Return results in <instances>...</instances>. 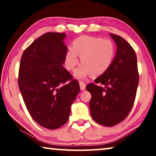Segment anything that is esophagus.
<instances>
[{"label":"esophagus","instance_id":"34e87169","mask_svg":"<svg viewBox=\"0 0 156 156\" xmlns=\"http://www.w3.org/2000/svg\"><path fill=\"white\" fill-rule=\"evenodd\" d=\"M80 89L82 91H84L86 89V83L83 82H80Z\"/></svg>","mask_w":156,"mask_h":156}]
</instances>
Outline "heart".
I'll return each mask as SVG.
<instances>
[{"label":"heart","mask_w":156,"mask_h":156,"mask_svg":"<svg viewBox=\"0 0 156 156\" xmlns=\"http://www.w3.org/2000/svg\"><path fill=\"white\" fill-rule=\"evenodd\" d=\"M115 46L109 39L82 36L73 43L65 57V67L74 71L79 62L78 55L82 65L74 72L76 79H84L91 74L99 76L105 73L113 62Z\"/></svg>","instance_id":"b5f03b06"}]
</instances>
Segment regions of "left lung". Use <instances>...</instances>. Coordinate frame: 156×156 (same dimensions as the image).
I'll return each instance as SVG.
<instances>
[{"instance_id":"8db88e82","label":"left lung","mask_w":156,"mask_h":156,"mask_svg":"<svg viewBox=\"0 0 156 156\" xmlns=\"http://www.w3.org/2000/svg\"><path fill=\"white\" fill-rule=\"evenodd\" d=\"M117 52L109 69L90 83V112L95 122L112 127L123 121L134 105L139 76L136 53L122 37L110 34ZM99 84V85L98 84Z\"/></svg>"}]
</instances>
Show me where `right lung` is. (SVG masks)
Listing matches in <instances>:
<instances>
[{
    "label": "right lung",
    "mask_w": 156,
    "mask_h": 156,
    "mask_svg": "<svg viewBox=\"0 0 156 156\" xmlns=\"http://www.w3.org/2000/svg\"><path fill=\"white\" fill-rule=\"evenodd\" d=\"M65 33L47 32L25 49L20 60L18 85L34 120L49 129L67 122L80 84L62 66L67 48Z\"/></svg>",
    "instance_id": "right-lung-1"
}]
</instances>
